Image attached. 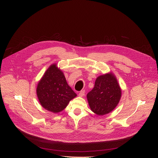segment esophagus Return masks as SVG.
I'll list each match as a JSON object with an SVG mask.
<instances>
[{
    "mask_svg": "<svg viewBox=\"0 0 158 158\" xmlns=\"http://www.w3.org/2000/svg\"><path fill=\"white\" fill-rule=\"evenodd\" d=\"M84 94H85V91H84V90H83V91H80V93H79V96L82 97V96H84Z\"/></svg>",
    "mask_w": 158,
    "mask_h": 158,
    "instance_id": "1",
    "label": "esophagus"
}]
</instances>
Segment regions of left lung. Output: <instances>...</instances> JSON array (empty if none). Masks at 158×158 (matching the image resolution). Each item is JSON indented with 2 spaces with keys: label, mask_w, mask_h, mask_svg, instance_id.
Segmentation results:
<instances>
[{
  "label": "left lung",
  "mask_w": 158,
  "mask_h": 158,
  "mask_svg": "<svg viewBox=\"0 0 158 158\" xmlns=\"http://www.w3.org/2000/svg\"><path fill=\"white\" fill-rule=\"evenodd\" d=\"M121 90L113 74H107L98 77L94 87L87 94L91 110L102 116L113 110L119 102Z\"/></svg>",
  "instance_id": "obj_1"
}]
</instances>
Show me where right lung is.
Returning <instances> with one entry per match:
<instances>
[{
    "label": "right lung",
    "mask_w": 158,
    "mask_h": 158,
    "mask_svg": "<svg viewBox=\"0 0 158 158\" xmlns=\"http://www.w3.org/2000/svg\"><path fill=\"white\" fill-rule=\"evenodd\" d=\"M37 94L43 107L54 113L62 110L77 96L55 64L49 67L39 82Z\"/></svg>",
    "instance_id": "obj_1"
}]
</instances>
